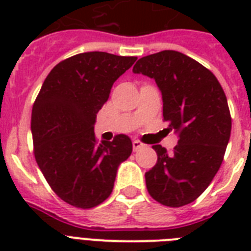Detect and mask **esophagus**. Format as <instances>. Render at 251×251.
<instances>
[{
    "instance_id": "esophagus-1",
    "label": "esophagus",
    "mask_w": 251,
    "mask_h": 251,
    "mask_svg": "<svg viewBox=\"0 0 251 251\" xmlns=\"http://www.w3.org/2000/svg\"><path fill=\"white\" fill-rule=\"evenodd\" d=\"M143 147H146L145 143H142L141 141H133V150L134 151H138V150L143 149Z\"/></svg>"
}]
</instances>
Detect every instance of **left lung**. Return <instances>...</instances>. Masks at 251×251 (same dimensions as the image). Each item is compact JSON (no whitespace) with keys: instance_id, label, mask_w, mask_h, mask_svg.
I'll use <instances>...</instances> for the list:
<instances>
[{"instance_id":"left-lung-1","label":"left lung","mask_w":251,"mask_h":251,"mask_svg":"<svg viewBox=\"0 0 251 251\" xmlns=\"http://www.w3.org/2000/svg\"><path fill=\"white\" fill-rule=\"evenodd\" d=\"M133 72L155 79L163 120L178 134L172 152L152 146L157 161L146 172L147 190L163 206L189 204L214 179L229 142L232 118L224 90L208 69L176 50L142 57Z\"/></svg>"}]
</instances>
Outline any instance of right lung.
I'll use <instances>...</instances> for the list:
<instances>
[{"instance_id": "add662e5", "label": "right lung", "mask_w": 251, "mask_h": 251, "mask_svg": "<svg viewBox=\"0 0 251 251\" xmlns=\"http://www.w3.org/2000/svg\"><path fill=\"white\" fill-rule=\"evenodd\" d=\"M137 57L79 53L61 61L45 78L32 106L33 153L52 190L78 208L99 206L113 190L117 168L131 155L125 134L96 141V113L110 88Z\"/></svg>"}]
</instances>
